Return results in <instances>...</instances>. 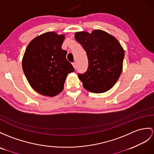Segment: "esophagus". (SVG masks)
Returning <instances> with one entry per match:
<instances>
[{"instance_id": "1", "label": "esophagus", "mask_w": 154, "mask_h": 154, "mask_svg": "<svg viewBox=\"0 0 154 154\" xmlns=\"http://www.w3.org/2000/svg\"><path fill=\"white\" fill-rule=\"evenodd\" d=\"M72 66H73L74 68L76 69V63H72Z\"/></svg>"}]
</instances>
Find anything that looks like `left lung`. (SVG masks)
I'll use <instances>...</instances> for the list:
<instances>
[{
    "label": "left lung",
    "mask_w": 154,
    "mask_h": 154,
    "mask_svg": "<svg viewBox=\"0 0 154 154\" xmlns=\"http://www.w3.org/2000/svg\"><path fill=\"white\" fill-rule=\"evenodd\" d=\"M75 38L87 53L89 65L84 74H78L88 91L101 93L110 89L119 79L125 56L123 48L114 36L102 30L91 33L81 31Z\"/></svg>",
    "instance_id": "left-lung-1"
}]
</instances>
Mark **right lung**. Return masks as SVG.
I'll return each mask as SVG.
<instances>
[{
    "instance_id": "1",
    "label": "right lung",
    "mask_w": 154,
    "mask_h": 154,
    "mask_svg": "<svg viewBox=\"0 0 154 154\" xmlns=\"http://www.w3.org/2000/svg\"><path fill=\"white\" fill-rule=\"evenodd\" d=\"M65 35L42 34L31 41L22 59V68L32 88L40 95L54 97L64 88L69 73L74 72L61 48Z\"/></svg>"
}]
</instances>
